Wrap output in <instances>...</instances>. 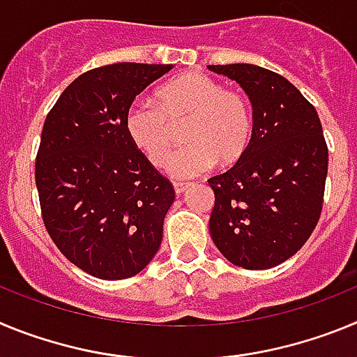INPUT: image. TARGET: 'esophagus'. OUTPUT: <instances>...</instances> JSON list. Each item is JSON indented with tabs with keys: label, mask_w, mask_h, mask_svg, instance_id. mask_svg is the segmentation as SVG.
<instances>
[{
	"label": "esophagus",
	"mask_w": 357,
	"mask_h": 357,
	"mask_svg": "<svg viewBox=\"0 0 357 357\" xmlns=\"http://www.w3.org/2000/svg\"><path fill=\"white\" fill-rule=\"evenodd\" d=\"M188 182H175V184H173V188H175V193L176 195H182L185 191V189H188Z\"/></svg>",
	"instance_id": "1"
}]
</instances>
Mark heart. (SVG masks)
Returning <instances> with one entry per match:
<instances>
[{
    "instance_id": "heart-1",
    "label": "heart",
    "mask_w": 357,
    "mask_h": 357,
    "mask_svg": "<svg viewBox=\"0 0 357 357\" xmlns=\"http://www.w3.org/2000/svg\"><path fill=\"white\" fill-rule=\"evenodd\" d=\"M157 105L135 103L128 109L125 128L134 146L153 166H164L175 178L207 172L216 160L238 162L252 137V112L245 98L204 73H184L157 91ZM186 125L184 149L167 159L175 128Z\"/></svg>"
}]
</instances>
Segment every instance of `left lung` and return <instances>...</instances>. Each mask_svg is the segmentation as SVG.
<instances>
[{"mask_svg":"<svg viewBox=\"0 0 357 357\" xmlns=\"http://www.w3.org/2000/svg\"><path fill=\"white\" fill-rule=\"evenodd\" d=\"M248 94L254 127L245 155L211 176L209 232L236 266L266 270L301 250L320 218L327 150L320 118L291 82L254 64L207 66Z\"/></svg>","mask_w":357,"mask_h":357,"instance_id":"left-lung-1","label":"left lung"}]
</instances>
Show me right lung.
Instances as JSON below:
<instances>
[{
	"label": "right lung",
	"mask_w": 357,
	"mask_h": 357,
	"mask_svg": "<svg viewBox=\"0 0 357 357\" xmlns=\"http://www.w3.org/2000/svg\"><path fill=\"white\" fill-rule=\"evenodd\" d=\"M173 64L103 66L66 87L44 121L36 159L50 238L89 275H137L162 241L175 189L130 141L132 102Z\"/></svg>",
	"instance_id": "obj_1"
}]
</instances>
